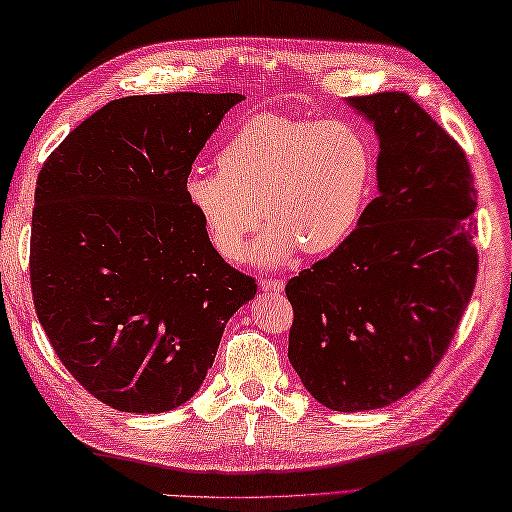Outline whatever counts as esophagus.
Returning <instances> with one entry per match:
<instances>
[{
  "label": "esophagus",
  "mask_w": 512,
  "mask_h": 512,
  "mask_svg": "<svg viewBox=\"0 0 512 512\" xmlns=\"http://www.w3.org/2000/svg\"><path fill=\"white\" fill-rule=\"evenodd\" d=\"M259 288H262L264 292H281L284 290V279H275V277L262 279L259 281Z\"/></svg>",
  "instance_id": "esophagus-1"
}]
</instances>
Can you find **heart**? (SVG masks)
<instances>
[{
    "label": "heart",
    "mask_w": 512,
    "mask_h": 512,
    "mask_svg": "<svg viewBox=\"0 0 512 512\" xmlns=\"http://www.w3.org/2000/svg\"><path fill=\"white\" fill-rule=\"evenodd\" d=\"M372 151L345 121L262 114L246 121L217 154V169H193L184 195L213 248L244 262L250 239L264 264H284L301 248L328 255L356 231L372 187Z\"/></svg>",
    "instance_id": "heart-1"
}]
</instances>
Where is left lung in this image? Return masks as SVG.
Wrapping results in <instances>:
<instances>
[{
  "instance_id": "obj_1",
  "label": "left lung",
  "mask_w": 512,
  "mask_h": 512,
  "mask_svg": "<svg viewBox=\"0 0 512 512\" xmlns=\"http://www.w3.org/2000/svg\"><path fill=\"white\" fill-rule=\"evenodd\" d=\"M380 140L378 198L328 257L288 279V358L334 411L387 407L449 352L477 279L464 149L405 92L352 96Z\"/></svg>"
}]
</instances>
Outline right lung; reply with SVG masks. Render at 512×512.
Segmentation results:
<instances>
[{
    "label": "right lung",
    "mask_w": 512,
    "mask_h": 512,
    "mask_svg": "<svg viewBox=\"0 0 512 512\" xmlns=\"http://www.w3.org/2000/svg\"><path fill=\"white\" fill-rule=\"evenodd\" d=\"M242 94L125 96L43 162L30 231L35 312L65 369L118 411L180 407L255 277L213 248L184 182Z\"/></svg>",
    "instance_id": "obj_1"
}]
</instances>
